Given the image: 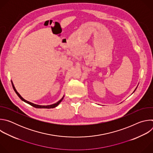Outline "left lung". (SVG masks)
Here are the masks:
<instances>
[{
    "mask_svg": "<svg viewBox=\"0 0 153 153\" xmlns=\"http://www.w3.org/2000/svg\"><path fill=\"white\" fill-rule=\"evenodd\" d=\"M136 89H137V87H136V89H135V90H134V91H136ZM134 92H133V93H134Z\"/></svg>",
    "mask_w": 153,
    "mask_h": 153,
    "instance_id": "left-lung-1",
    "label": "left lung"
}]
</instances>
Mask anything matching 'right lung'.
Masks as SVG:
<instances>
[{
    "mask_svg": "<svg viewBox=\"0 0 153 153\" xmlns=\"http://www.w3.org/2000/svg\"><path fill=\"white\" fill-rule=\"evenodd\" d=\"M11 83H12V85H13V88L14 91L16 92V93L17 94V95L19 96V97L22 100V101L25 102V103H28V104H29V105L33 106L34 107V108H55V107L59 105V103L62 101V100H63V97H64V96H63L62 97V98L60 100H59L57 102H56V103H54V104H52V105H39L34 104V103H31V102H29V101L26 100L25 99H24L22 97V96L20 95V94L17 91L16 89L15 88V86H14V84H13V81H11Z\"/></svg>",
    "mask_w": 153,
    "mask_h": 153,
    "instance_id": "add662e5",
    "label": "right lung"
}]
</instances>
